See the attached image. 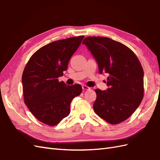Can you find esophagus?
<instances>
[{
    "instance_id": "obj_1",
    "label": "esophagus",
    "mask_w": 160,
    "mask_h": 160,
    "mask_svg": "<svg viewBox=\"0 0 160 160\" xmlns=\"http://www.w3.org/2000/svg\"><path fill=\"white\" fill-rule=\"evenodd\" d=\"M82 88H83V90H89L90 89V88H89V87L86 86V85H82Z\"/></svg>"
}]
</instances>
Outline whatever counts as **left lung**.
<instances>
[{"mask_svg":"<svg viewBox=\"0 0 160 160\" xmlns=\"http://www.w3.org/2000/svg\"><path fill=\"white\" fill-rule=\"evenodd\" d=\"M98 64L100 74L108 75L107 90L97 89L96 114L111 124L132 115L143 97V70L138 57L122 43L109 38L88 37L83 41Z\"/></svg>","mask_w":160,"mask_h":160,"instance_id":"left-lung-1","label":"left lung"}]
</instances>
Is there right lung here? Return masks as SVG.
<instances>
[{"label": "right lung", "instance_id": "add662e5", "mask_svg": "<svg viewBox=\"0 0 160 160\" xmlns=\"http://www.w3.org/2000/svg\"><path fill=\"white\" fill-rule=\"evenodd\" d=\"M84 36L53 41L41 47L30 58L22 76L25 103L32 114L50 126H54L70 113L72 99L79 95V84L69 86L59 81L71 56Z\"/></svg>", "mask_w": 160, "mask_h": 160}]
</instances>
